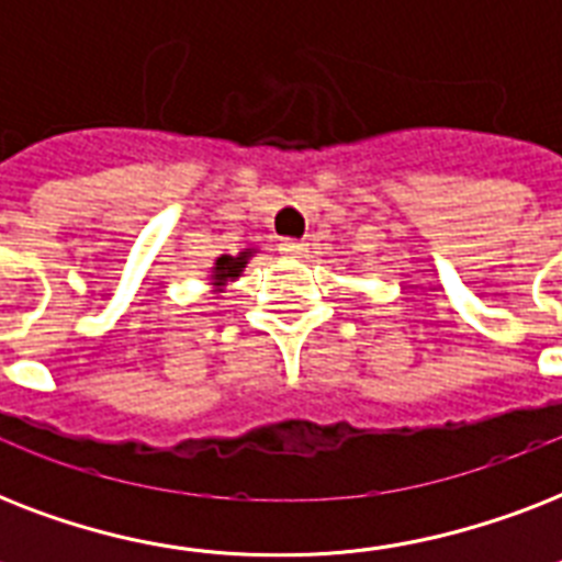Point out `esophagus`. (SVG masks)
Here are the masks:
<instances>
[{
	"instance_id": "obj_1",
	"label": "esophagus",
	"mask_w": 562,
	"mask_h": 562,
	"mask_svg": "<svg viewBox=\"0 0 562 562\" xmlns=\"http://www.w3.org/2000/svg\"><path fill=\"white\" fill-rule=\"evenodd\" d=\"M280 250L285 256H291V259H300V256H306L308 245H306V241H294V238H289V241H282Z\"/></svg>"
}]
</instances>
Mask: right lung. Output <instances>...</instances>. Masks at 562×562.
Returning <instances> with one entry per match:
<instances>
[{
  "instance_id": "right-lung-1",
  "label": "right lung",
  "mask_w": 562,
  "mask_h": 562,
  "mask_svg": "<svg viewBox=\"0 0 562 562\" xmlns=\"http://www.w3.org/2000/svg\"><path fill=\"white\" fill-rule=\"evenodd\" d=\"M247 265V250L241 256H221L218 262H215V280L224 282V280H233L241 273V268Z\"/></svg>"
}]
</instances>
